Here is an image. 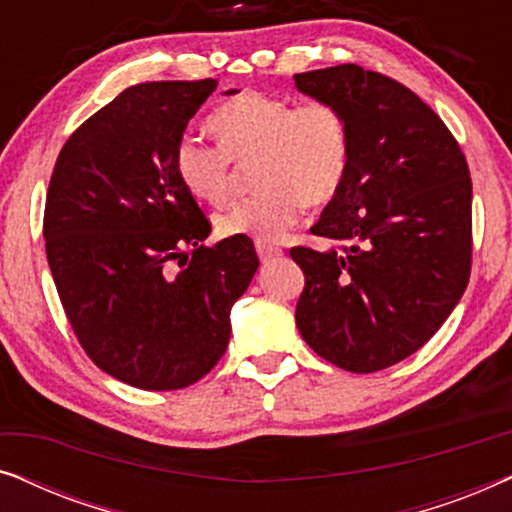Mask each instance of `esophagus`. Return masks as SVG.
Returning a JSON list of instances; mask_svg holds the SVG:
<instances>
[{"mask_svg":"<svg viewBox=\"0 0 512 512\" xmlns=\"http://www.w3.org/2000/svg\"><path fill=\"white\" fill-rule=\"evenodd\" d=\"M256 254L261 261H272V258L282 256V249L277 247V244H270V242H256Z\"/></svg>","mask_w":512,"mask_h":512,"instance_id":"1","label":"esophagus"}]
</instances>
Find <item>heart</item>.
I'll list each match as a JSON object with an SVG mask.
<instances>
[{"label": "heart", "mask_w": 512, "mask_h": 512, "mask_svg": "<svg viewBox=\"0 0 512 512\" xmlns=\"http://www.w3.org/2000/svg\"><path fill=\"white\" fill-rule=\"evenodd\" d=\"M219 146L181 137L174 170L193 198L221 202L233 188V163H254L261 191L235 200L216 214L223 237L277 242L296 226L305 205L331 202L349 172V128L328 102L298 104L244 90L209 118Z\"/></svg>", "instance_id": "1"}]
</instances>
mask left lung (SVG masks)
I'll return each instance as SVG.
<instances>
[{
  "label": "left lung",
  "instance_id": "left-lung-1",
  "mask_svg": "<svg viewBox=\"0 0 512 512\" xmlns=\"http://www.w3.org/2000/svg\"><path fill=\"white\" fill-rule=\"evenodd\" d=\"M293 81L342 111L352 142L345 184L310 228L326 249H291L305 275L296 326L321 359L375 373L424 347L464 296L471 174L436 111L389 76L338 65Z\"/></svg>",
  "mask_w": 512,
  "mask_h": 512
}]
</instances>
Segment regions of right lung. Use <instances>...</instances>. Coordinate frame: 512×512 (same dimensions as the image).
I'll return each mask as SVG.
<instances>
[{"label":"right lung","mask_w":512,"mask_h":512,"mask_svg":"<svg viewBox=\"0 0 512 512\" xmlns=\"http://www.w3.org/2000/svg\"><path fill=\"white\" fill-rule=\"evenodd\" d=\"M216 86L125 88L67 139L48 186L46 258L69 324L97 368L137 389L205 377L258 270L249 237L202 244L212 226L174 170L188 121ZM186 248L192 261L174 271Z\"/></svg>","instance_id":"1"}]
</instances>
